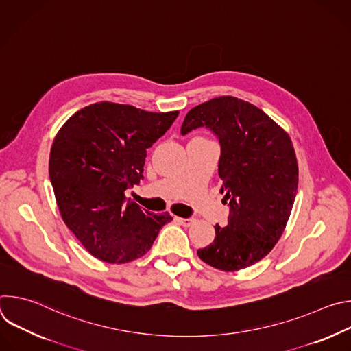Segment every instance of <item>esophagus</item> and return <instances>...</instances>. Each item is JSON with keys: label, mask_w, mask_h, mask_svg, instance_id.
I'll use <instances>...</instances> for the list:
<instances>
[{"label": "esophagus", "mask_w": 351, "mask_h": 351, "mask_svg": "<svg viewBox=\"0 0 351 351\" xmlns=\"http://www.w3.org/2000/svg\"><path fill=\"white\" fill-rule=\"evenodd\" d=\"M176 221L180 223V225H183V226H190L191 223H194V218H176Z\"/></svg>", "instance_id": "esophagus-1"}]
</instances>
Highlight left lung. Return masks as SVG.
<instances>
[{
  "label": "left lung",
  "instance_id": "obj_1",
  "mask_svg": "<svg viewBox=\"0 0 351 351\" xmlns=\"http://www.w3.org/2000/svg\"><path fill=\"white\" fill-rule=\"evenodd\" d=\"M213 132L221 147L218 175L229 206L225 228L198 257L221 271L263 260L286 226L297 193V161L287 133L265 112L236 97H217L191 108L180 128Z\"/></svg>",
  "mask_w": 351,
  "mask_h": 351
}]
</instances>
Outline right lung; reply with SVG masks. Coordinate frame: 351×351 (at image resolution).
I'll return each mask as SVG.
<instances>
[{"label": "right lung", "mask_w": 351, "mask_h": 351, "mask_svg": "<svg viewBox=\"0 0 351 351\" xmlns=\"http://www.w3.org/2000/svg\"><path fill=\"white\" fill-rule=\"evenodd\" d=\"M179 112H147L115 103L91 104L58 132L49 154V180L66 226L87 252L110 264L143 257L172 221L125 195L140 183L147 148Z\"/></svg>", "instance_id": "obj_1"}]
</instances>
